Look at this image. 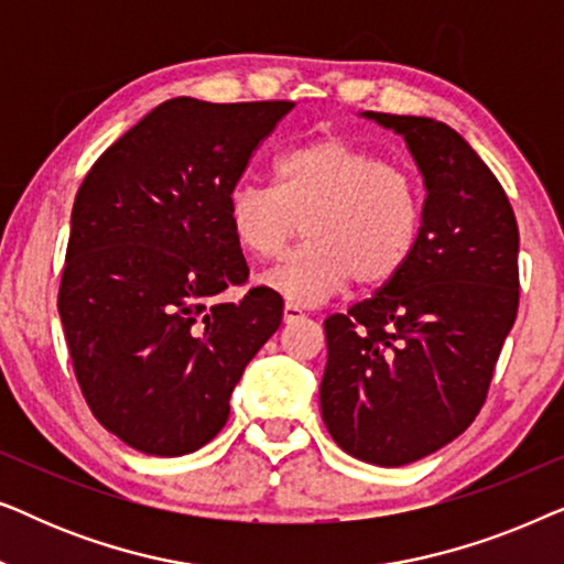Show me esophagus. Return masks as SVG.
<instances>
[{"label": "esophagus", "mask_w": 564, "mask_h": 564, "mask_svg": "<svg viewBox=\"0 0 564 564\" xmlns=\"http://www.w3.org/2000/svg\"><path fill=\"white\" fill-rule=\"evenodd\" d=\"M305 318V313L300 311V307H295V305H284V311H282V321L284 323H295V321H303Z\"/></svg>", "instance_id": "34e87169"}]
</instances>
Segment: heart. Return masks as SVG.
Wrapping results in <instances>:
<instances>
[{"label":"heart","mask_w":564,"mask_h":564,"mask_svg":"<svg viewBox=\"0 0 564 564\" xmlns=\"http://www.w3.org/2000/svg\"><path fill=\"white\" fill-rule=\"evenodd\" d=\"M228 228L257 259H276L303 223L305 246L261 276L295 307L326 303L346 284L380 288L408 264L421 230L411 174L372 151L328 135L274 161V189H230Z\"/></svg>","instance_id":"1"}]
</instances>
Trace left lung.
I'll return each instance as SVG.
<instances>
[{
  "label": "left lung",
  "mask_w": 564,
  "mask_h": 564,
  "mask_svg": "<svg viewBox=\"0 0 564 564\" xmlns=\"http://www.w3.org/2000/svg\"><path fill=\"white\" fill-rule=\"evenodd\" d=\"M361 118L403 138L426 199L408 264L323 323L321 415L346 454L403 467L480 413L519 311V226L500 182L457 130L415 115Z\"/></svg>",
  "instance_id": "8db88e82"
}]
</instances>
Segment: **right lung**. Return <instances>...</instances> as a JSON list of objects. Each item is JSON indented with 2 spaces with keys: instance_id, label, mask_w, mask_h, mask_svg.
<instances>
[{
  "instance_id": "obj_1",
  "label": "right lung",
  "mask_w": 564,
  "mask_h": 564,
  "mask_svg": "<svg viewBox=\"0 0 564 564\" xmlns=\"http://www.w3.org/2000/svg\"><path fill=\"white\" fill-rule=\"evenodd\" d=\"M292 102L153 107L76 192L58 313L76 380L102 426L153 457L197 452L226 426L230 392L282 323L249 290L228 195Z\"/></svg>"
}]
</instances>
